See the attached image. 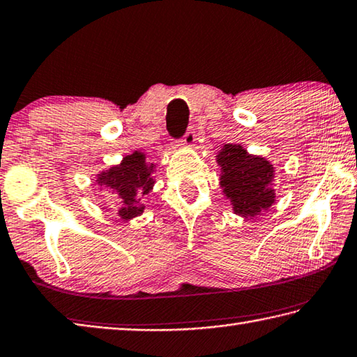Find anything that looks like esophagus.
I'll return each instance as SVG.
<instances>
[{"instance_id":"esophagus-1","label":"esophagus","mask_w":357,"mask_h":357,"mask_svg":"<svg viewBox=\"0 0 357 357\" xmlns=\"http://www.w3.org/2000/svg\"><path fill=\"white\" fill-rule=\"evenodd\" d=\"M195 139H197V134H195V129L193 128H189L184 134V137L181 139V145L184 146H192L193 144H195Z\"/></svg>"}]
</instances>
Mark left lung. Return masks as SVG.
I'll use <instances>...</instances> for the list:
<instances>
[{
	"mask_svg": "<svg viewBox=\"0 0 357 357\" xmlns=\"http://www.w3.org/2000/svg\"><path fill=\"white\" fill-rule=\"evenodd\" d=\"M217 158L222 167L220 185L237 215L256 217L275 203L273 165L268 160L251 156L241 145H225Z\"/></svg>",
	"mask_w": 357,
	"mask_h": 357,
	"instance_id": "1",
	"label": "left lung"
}]
</instances>
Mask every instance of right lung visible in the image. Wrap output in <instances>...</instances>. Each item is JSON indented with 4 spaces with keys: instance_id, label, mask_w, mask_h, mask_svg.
Returning a JSON list of instances; mask_svg holds the SVG:
<instances>
[{
    "instance_id": "add662e5",
    "label": "right lung",
    "mask_w": 357,
    "mask_h": 357,
    "mask_svg": "<svg viewBox=\"0 0 357 357\" xmlns=\"http://www.w3.org/2000/svg\"><path fill=\"white\" fill-rule=\"evenodd\" d=\"M154 165L148 164L145 154L139 151L123 159L120 165L100 174L96 183L106 185L121 199L119 213L121 218L129 220L144 212V198L153 189Z\"/></svg>"
}]
</instances>
